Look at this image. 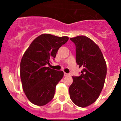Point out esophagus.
<instances>
[{
	"label": "esophagus",
	"mask_w": 121,
	"mask_h": 121,
	"mask_svg": "<svg viewBox=\"0 0 121 121\" xmlns=\"http://www.w3.org/2000/svg\"><path fill=\"white\" fill-rule=\"evenodd\" d=\"M64 75L65 76V77H66V76H68V74L66 73H64Z\"/></svg>",
	"instance_id": "esophagus-1"
}]
</instances>
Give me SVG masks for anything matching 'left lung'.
<instances>
[{
  "label": "left lung",
  "mask_w": 121,
  "mask_h": 121,
  "mask_svg": "<svg viewBox=\"0 0 121 121\" xmlns=\"http://www.w3.org/2000/svg\"><path fill=\"white\" fill-rule=\"evenodd\" d=\"M76 47V61L82 67L79 77H73L70 99L78 107L91 105L99 97L105 83L107 65L99 47L85 36L70 38Z\"/></svg>",
  "instance_id": "1"
}]
</instances>
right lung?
Wrapping results in <instances>:
<instances>
[{
    "mask_svg": "<svg viewBox=\"0 0 121 121\" xmlns=\"http://www.w3.org/2000/svg\"><path fill=\"white\" fill-rule=\"evenodd\" d=\"M68 37L43 34L37 37L25 51L21 61L20 75L26 95L35 105H44L53 99L63 71L46 67Z\"/></svg>",
    "mask_w": 121,
    "mask_h": 121,
    "instance_id": "obj_1",
    "label": "right lung"
}]
</instances>
